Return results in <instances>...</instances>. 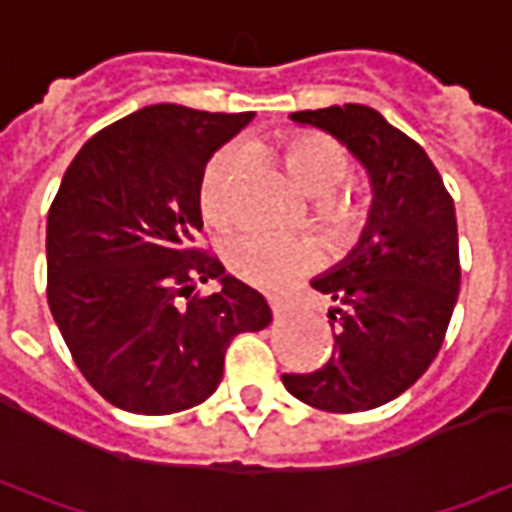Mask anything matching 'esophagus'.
Listing matches in <instances>:
<instances>
[{
	"label": "esophagus",
	"instance_id": "34e87169",
	"mask_svg": "<svg viewBox=\"0 0 512 512\" xmlns=\"http://www.w3.org/2000/svg\"><path fill=\"white\" fill-rule=\"evenodd\" d=\"M268 307H271V312H274V315H285V312H290V307H293V304H290V299L288 296H279V293H268Z\"/></svg>",
	"mask_w": 512,
	"mask_h": 512
}]
</instances>
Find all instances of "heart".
Listing matches in <instances>:
<instances>
[{
    "instance_id": "1",
    "label": "heart",
    "mask_w": 512,
    "mask_h": 512,
    "mask_svg": "<svg viewBox=\"0 0 512 512\" xmlns=\"http://www.w3.org/2000/svg\"><path fill=\"white\" fill-rule=\"evenodd\" d=\"M279 158L299 183L318 200L321 222L340 238H354L370 219V202L362 191L340 189L351 172L345 147L323 134H293L279 145ZM246 164L244 147L227 145L213 153L202 172L200 205L205 219L227 224L235 216V183ZM224 263L235 277L257 288H285L321 263V249L307 238H277L266 233H241L224 246Z\"/></svg>"
}]
</instances>
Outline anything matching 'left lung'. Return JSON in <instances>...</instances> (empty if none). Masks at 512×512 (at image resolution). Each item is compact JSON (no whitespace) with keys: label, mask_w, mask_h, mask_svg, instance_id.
Instances as JSON below:
<instances>
[{"label":"left lung","mask_w":512,"mask_h":512,"mask_svg":"<svg viewBox=\"0 0 512 512\" xmlns=\"http://www.w3.org/2000/svg\"><path fill=\"white\" fill-rule=\"evenodd\" d=\"M290 120L343 142L373 186L370 219L340 266L312 279L329 310L332 359L285 373L301 403L332 414L378 408L403 395L439 354L461 288L450 191L422 147L362 104L293 112Z\"/></svg>","instance_id":"left-lung-1"}]
</instances>
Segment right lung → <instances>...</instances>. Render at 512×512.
I'll return each mask as SVG.
<instances>
[{
  "mask_svg": "<svg viewBox=\"0 0 512 512\" xmlns=\"http://www.w3.org/2000/svg\"><path fill=\"white\" fill-rule=\"evenodd\" d=\"M252 117L145 106L65 169L46 224V293L73 362L112 406L150 417L200 406L235 334L271 323L255 288L191 246L205 164ZM208 278L223 290L192 297ZM180 295L192 297L183 308Z\"/></svg>",
  "mask_w": 512,
  "mask_h": 512,
  "instance_id": "1",
  "label": "right lung"
}]
</instances>
